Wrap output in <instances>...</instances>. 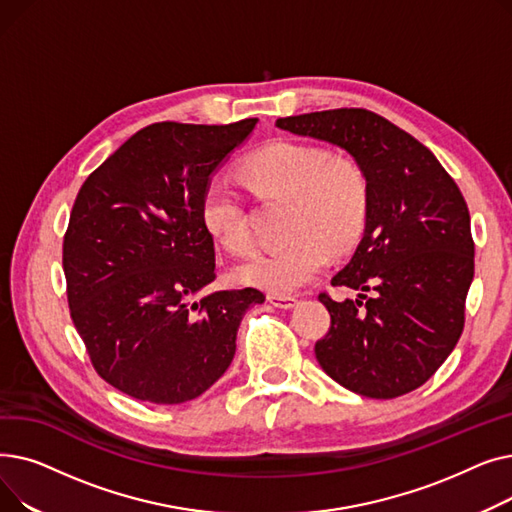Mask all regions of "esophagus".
Listing matches in <instances>:
<instances>
[{
    "label": "esophagus",
    "mask_w": 512,
    "mask_h": 512,
    "mask_svg": "<svg viewBox=\"0 0 512 512\" xmlns=\"http://www.w3.org/2000/svg\"><path fill=\"white\" fill-rule=\"evenodd\" d=\"M267 301H270L278 309H292V307H297V303H299V299L286 297V294H270V297H267Z\"/></svg>",
    "instance_id": "34e87169"
}]
</instances>
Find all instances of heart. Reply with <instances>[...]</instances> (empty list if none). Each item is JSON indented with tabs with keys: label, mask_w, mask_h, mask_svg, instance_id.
Instances as JSON below:
<instances>
[{
	"label": "heart",
	"mask_w": 512,
	"mask_h": 512,
	"mask_svg": "<svg viewBox=\"0 0 512 512\" xmlns=\"http://www.w3.org/2000/svg\"><path fill=\"white\" fill-rule=\"evenodd\" d=\"M245 172L265 195L292 201L288 234L294 238L242 263L236 270L240 282L272 294H290L326 270L330 249H348L363 232L369 188L357 161L330 157L315 145L276 141L255 151ZM201 220L226 251H251L253 234L245 203L230 180L213 178L207 184Z\"/></svg>",
	"instance_id": "obj_1"
}]
</instances>
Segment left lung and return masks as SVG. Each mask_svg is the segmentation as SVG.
I'll list each match as a JSON object with an SVG mask.
<instances>
[{
	"mask_svg": "<svg viewBox=\"0 0 512 512\" xmlns=\"http://www.w3.org/2000/svg\"><path fill=\"white\" fill-rule=\"evenodd\" d=\"M280 130L344 149L361 166L369 205L355 255L319 294L332 326L315 357L330 378L367 398H396L425 384L465 326L475 245L459 186L409 132L367 110L278 118ZM365 291L374 297L366 299Z\"/></svg>",
	"mask_w": 512,
	"mask_h": 512,
	"instance_id": "left-lung-1",
	"label": "left lung"
}]
</instances>
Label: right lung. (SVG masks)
<instances>
[{
  "instance_id": "right-lung-1",
  "label": "right lung",
  "mask_w": 512,
  "mask_h": 512,
  "mask_svg": "<svg viewBox=\"0 0 512 512\" xmlns=\"http://www.w3.org/2000/svg\"><path fill=\"white\" fill-rule=\"evenodd\" d=\"M257 126L157 122L85 180L64 236L74 326L93 367L120 392L180 405L218 382L255 288L205 292L213 238L201 220L211 176Z\"/></svg>"
}]
</instances>
